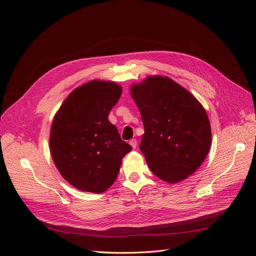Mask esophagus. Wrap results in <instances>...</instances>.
I'll return each mask as SVG.
<instances>
[{
  "label": "esophagus",
  "instance_id": "1",
  "mask_svg": "<svg viewBox=\"0 0 256 256\" xmlns=\"http://www.w3.org/2000/svg\"><path fill=\"white\" fill-rule=\"evenodd\" d=\"M129 144L132 146V148L134 150H136V145H138V141H136V138H131V140L129 141Z\"/></svg>",
  "mask_w": 256,
  "mask_h": 256
}]
</instances>
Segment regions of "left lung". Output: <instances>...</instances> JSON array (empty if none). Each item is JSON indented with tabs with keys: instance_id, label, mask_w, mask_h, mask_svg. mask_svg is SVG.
I'll return each mask as SVG.
<instances>
[{
	"instance_id": "8db88e82",
	"label": "left lung",
	"mask_w": 256,
	"mask_h": 256,
	"mask_svg": "<svg viewBox=\"0 0 256 256\" xmlns=\"http://www.w3.org/2000/svg\"><path fill=\"white\" fill-rule=\"evenodd\" d=\"M130 92L144 125L140 150L152 172L171 184L188 178L203 164L212 144L203 106L168 76H148Z\"/></svg>"
}]
</instances>
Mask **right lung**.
I'll return each mask as SVG.
<instances>
[{
  "mask_svg": "<svg viewBox=\"0 0 256 256\" xmlns=\"http://www.w3.org/2000/svg\"><path fill=\"white\" fill-rule=\"evenodd\" d=\"M122 88L94 80L74 90L54 116L50 152L58 172L74 188L92 193L109 189L122 159L132 147L108 120Z\"/></svg>",
  "mask_w": 256,
  "mask_h": 256,
  "instance_id": "1",
  "label": "right lung"
}]
</instances>
